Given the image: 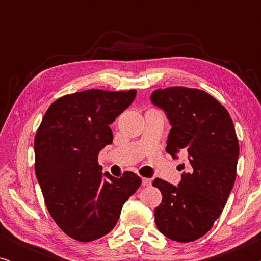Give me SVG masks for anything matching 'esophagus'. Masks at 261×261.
Listing matches in <instances>:
<instances>
[{"label":"esophagus","mask_w":261,"mask_h":261,"mask_svg":"<svg viewBox=\"0 0 261 261\" xmlns=\"http://www.w3.org/2000/svg\"><path fill=\"white\" fill-rule=\"evenodd\" d=\"M148 185H151V179H148V178H142V187H148Z\"/></svg>","instance_id":"esophagus-1"}]
</instances>
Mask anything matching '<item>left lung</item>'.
Wrapping results in <instances>:
<instances>
[{
  "label": "left lung",
  "instance_id": "obj_1",
  "mask_svg": "<svg viewBox=\"0 0 261 261\" xmlns=\"http://www.w3.org/2000/svg\"><path fill=\"white\" fill-rule=\"evenodd\" d=\"M151 101L170 121L166 152L188 156L178 187L160 178L153 181L163 195L155 224L171 240L195 241L219 219L233 189L239 158L234 123L227 109L199 89H156Z\"/></svg>",
  "mask_w": 261,
  "mask_h": 261
}]
</instances>
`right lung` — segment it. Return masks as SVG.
Wrapping results in <instances>:
<instances>
[{
	"label": "right lung",
	"instance_id": "obj_1",
	"mask_svg": "<svg viewBox=\"0 0 261 261\" xmlns=\"http://www.w3.org/2000/svg\"><path fill=\"white\" fill-rule=\"evenodd\" d=\"M137 90L90 89L65 95L45 113L34 139L35 174L45 204L64 233L81 242L108 234L141 178L130 171L115 178L98 165L113 142L112 124Z\"/></svg>",
	"mask_w": 261,
	"mask_h": 261
}]
</instances>
